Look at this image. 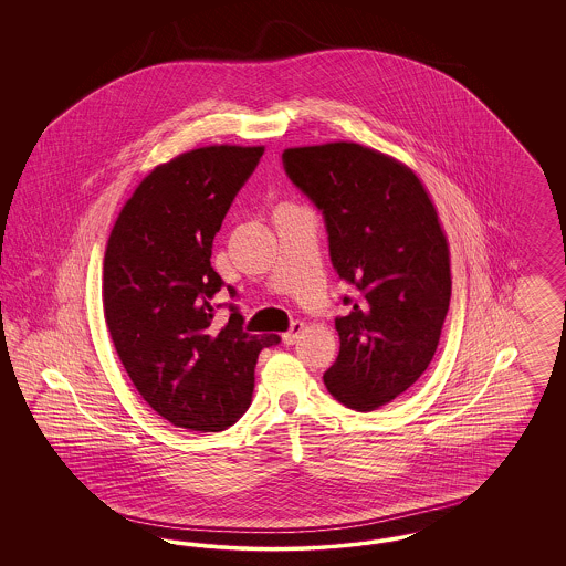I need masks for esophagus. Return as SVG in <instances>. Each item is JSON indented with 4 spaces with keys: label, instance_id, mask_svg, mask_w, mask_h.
I'll return each instance as SVG.
<instances>
[{
    "label": "esophagus",
    "instance_id": "34e87169",
    "mask_svg": "<svg viewBox=\"0 0 566 566\" xmlns=\"http://www.w3.org/2000/svg\"><path fill=\"white\" fill-rule=\"evenodd\" d=\"M303 328H305V324L303 323H293V326L282 335V342L286 344V346H293L296 339L301 337V333H303Z\"/></svg>",
    "mask_w": 566,
    "mask_h": 566
}]
</instances>
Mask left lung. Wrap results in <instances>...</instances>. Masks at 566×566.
<instances>
[{
    "instance_id": "8db88e82",
    "label": "left lung",
    "mask_w": 566,
    "mask_h": 566,
    "mask_svg": "<svg viewBox=\"0 0 566 566\" xmlns=\"http://www.w3.org/2000/svg\"><path fill=\"white\" fill-rule=\"evenodd\" d=\"M289 178L323 210L333 268L358 289L335 321L339 354L326 390L356 411L390 403L418 381L450 307V248L411 167L354 142L286 148Z\"/></svg>"
}]
</instances>
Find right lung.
I'll list each match as a JSON object with an SVG mask.
<instances>
[{
    "mask_svg": "<svg viewBox=\"0 0 566 566\" xmlns=\"http://www.w3.org/2000/svg\"><path fill=\"white\" fill-rule=\"evenodd\" d=\"M263 153L214 144L157 165L109 231L102 296L112 344L142 399L180 429L235 424L259 354L280 342L245 333L235 307L218 326L212 305L222 286L212 242Z\"/></svg>",
    "mask_w": 566,
    "mask_h": 566,
    "instance_id": "obj_1",
    "label": "right lung"
}]
</instances>
